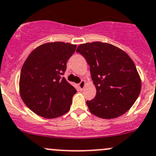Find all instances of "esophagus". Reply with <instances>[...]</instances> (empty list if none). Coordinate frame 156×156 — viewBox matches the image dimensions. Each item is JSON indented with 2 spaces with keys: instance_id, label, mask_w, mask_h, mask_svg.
Wrapping results in <instances>:
<instances>
[{
  "instance_id": "1",
  "label": "esophagus",
  "mask_w": 156,
  "mask_h": 156,
  "mask_svg": "<svg viewBox=\"0 0 156 156\" xmlns=\"http://www.w3.org/2000/svg\"><path fill=\"white\" fill-rule=\"evenodd\" d=\"M85 85H86V81H84V80H82V81L78 84V87H79L80 90H83Z\"/></svg>"
}]
</instances>
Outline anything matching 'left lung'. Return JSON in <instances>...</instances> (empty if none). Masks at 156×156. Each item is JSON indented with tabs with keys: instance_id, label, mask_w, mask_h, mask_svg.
<instances>
[{
	"instance_id": "obj_1",
	"label": "left lung",
	"mask_w": 156,
	"mask_h": 156,
	"mask_svg": "<svg viewBox=\"0 0 156 156\" xmlns=\"http://www.w3.org/2000/svg\"><path fill=\"white\" fill-rule=\"evenodd\" d=\"M77 52L90 66L97 94L87 105L100 118L113 119L130 109L141 90V79L133 61L123 50L102 42L81 44Z\"/></svg>"
}]
</instances>
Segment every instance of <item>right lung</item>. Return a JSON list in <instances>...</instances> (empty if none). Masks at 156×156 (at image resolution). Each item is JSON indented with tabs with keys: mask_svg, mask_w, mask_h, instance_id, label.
<instances>
[{
	"mask_svg": "<svg viewBox=\"0 0 156 156\" xmlns=\"http://www.w3.org/2000/svg\"><path fill=\"white\" fill-rule=\"evenodd\" d=\"M76 47L63 42L46 43L33 49L24 62L20 77V94L36 114L52 119L70 110L77 90L62 75Z\"/></svg>",
	"mask_w": 156,
	"mask_h": 156,
	"instance_id": "right-lung-1",
	"label": "right lung"
}]
</instances>
